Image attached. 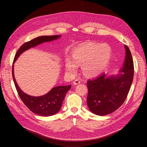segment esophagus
<instances>
[{
	"label": "esophagus",
	"mask_w": 147,
	"mask_h": 147,
	"mask_svg": "<svg viewBox=\"0 0 147 147\" xmlns=\"http://www.w3.org/2000/svg\"><path fill=\"white\" fill-rule=\"evenodd\" d=\"M80 80H79V79H76V80H75L74 81L73 83H74V84H78L79 83H80Z\"/></svg>",
	"instance_id": "34e87169"
}]
</instances>
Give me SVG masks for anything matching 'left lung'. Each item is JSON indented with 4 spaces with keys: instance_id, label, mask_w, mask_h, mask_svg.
Segmentation results:
<instances>
[{
    "instance_id": "left-lung-1",
    "label": "left lung",
    "mask_w": 147,
    "mask_h": 147,
    "mask_svg": "<svg viewBox=\"0 0 147 147\" xmlns=\"http://www.w3.org/2000/svg\"><path fill=\"white\" fill-rule=\"evenodd\" d=\"M61 36L58 35L43 36L37 37L32 40L24 43L17 51L13 61L12 78L15 88L20 98L31 111L42 116H50L55 114L59 111L65 94L71 89V85L54 87L48 94L41 96L28 95L24 93L18 85L14 77L13 64L21 54L26 50L44 42L57 40Z\"/></svg>"
}]
</instances>
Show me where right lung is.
<instances>
[{
    "label": "right lung",
    "mask_w": 147,
    "mask_h": 147,
    "mask_svg": "<svg viewBox=\"0 0 147 147\" xmlns=\"http://www.w3.org/2000/svg\"><path fill=\"white\" fill-rule=\"evenodd\" d=\"M121 73L120 74V73ZM120 74L107 78L102 73L87 82L88 94L87 104L95 114L105 115L117 110L123 104L132 85L134 74V61L128 47Z\"/></svg>",
    "instance_id": "obj_1"
}]
</instances>
